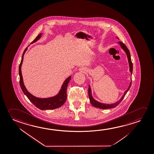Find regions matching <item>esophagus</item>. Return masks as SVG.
Returning a JSON list of instances; mask_svg holds the SVG:
<instances>
[{
    "instance_id": "1",
    "label": "esophagus",
    "mask_w": 154,
    "mask_h": 154,
    "mask_svg": "<svg viewBox=\"0 0 154 154\" xmlns=\"http://www.w3.org/2000/svg\"><path fill=\"white\" fill-rule=\"evenodd\" d=\"M79 71L82 72H84V73H85V72H86L87 71V70H86L85 68H79Z\"/></svg>"
}]
</instances>
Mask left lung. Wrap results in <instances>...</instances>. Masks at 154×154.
<instances>
[{
    "label": "left lung",
    "instance_id": "8db88e82",
    "mask_svg": "<svg viewBox=\"0 0 154 154\" xmlns=\"http://www.w3.org/2000/svg\"><path fill=\"white\" fill-rule=\"evenodd\" d=\"M116 38L117 39H119L118 37H116ZM117 44L119 45L121 48L123 49V51L125 52L126 54L127 55L128 62V64H129L130 71L131 72V75L132 76L133 72V64L132 61H131L130 51H129V50H128V48H126V46L124 44H123L122 42H118ZM131 85H132V78L131 77V82L130 83V85L128 86V89L124 92V94L122 95V97H121V99L119 100V101H117V102L113 103H102V102H99L97 100H95L94 98L93 97L92 94V90H91L90 85H89V86H88V96H89L90 102H91V103L92 104L93 106L96 107V108H100V109H106L115 108V107L117 106L119 104V103L122 101V100L124 99V97H125V96L126 93L128 91V90H130Z\"/></svg>",
    "mask_w": 154,
    "mask_h": 154
}]
</instances>
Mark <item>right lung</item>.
Returning a JSON list of instances; mask_svg holds the SVG:
<instances>
[{
	"instance_id": "add662e5",
	"label": "right lung",
	"mask_w": 154,
	"mask_h": 154,
	"mask_svg": "<svg viewBox=\"0 0 154 154\" xmlns=\"http://www.w3.org/2000/svg\"><path fill=\"white\" fill-rule=\"evenodd\" d=\"M43 33H40L37 37L35 39V40L31 44L35 43L37 40H39ZM28 50L26 48L24 51L23 53L21 61L19 66V73L20 76V85L21 88L24 94L26 95V97L35 106L40 110H48V109H55L59 108L64 104L66 99V88L68 85L69 83L71 80V76H69L64 81L63 84L62 85L61 89L59 93L55 95V96L48 98H39L35 97L34 95L31 94V93L29 92L28 90H26L24 84L23 77L22 75L21 66L23 60L24 55Z\"/></svg>"
}]
</instances>
